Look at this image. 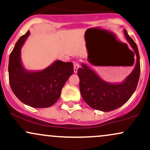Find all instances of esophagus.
I'll list each match as a JSON object with an SVG mask.
<instances>
[{"instance_id": "obj_1", "label": "esophagus", "mask_w": 150, "mask_h": 150, "mask_svg": "<svg viewBox=\"0 0 150 150\" xmlns=\"http://www.w3.org/2000/svg\"><path fill=\"white\" fill-rule=\"evenodd\" d=\"M79 68V62L77 61L74 62V71L75 73H76L77 70H78Z\"/></svg>"}]
</instances>
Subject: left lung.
Returning <instances> with one entry per match:
<instances>
[{
    "instance_id": "obj_1",
    "label": "left lung",
    "mask_w": 150,
    "mask_h": 150,
    "mask_svg": "<svg viewBox=\"0 0 150 150\" xmlns=\"http://www.w3.org/2000/svg\"><path fill=\"white\" fill-rule=\"evenodd\" d=\"M126 40L135 51L137 57L135 67L121 83L112 84L104 81L86 64L79 68V88L83 99L90 107L103 112H110L124 105L135 92L140 73V56L135 41L124 29Z\"/></svg>"
}]
</instances>
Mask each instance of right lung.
<instances>
[{
    "label": "right lung",
    "instance_id": "right-lung-1",
    "mask_svg": "<svg viewBox=\"0 0 150 150\" xmlns=\"http://www.w3.org/2000/svg\"><path fill=\"white\" fill-rule=\"evenodd\" d=\"M29 31L19 38L9 58V82L12 92L23 103L36 108L53 105L59 99L62 88L74 73L72 62L55 61L40 71H27L20 59L21 47Z\"/></svg>",
    "mask_w": 150,
    "mask_h": 150
}]
</instances>
